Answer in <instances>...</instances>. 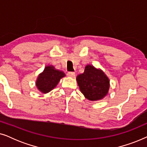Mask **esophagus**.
I'll return each instance as SVG.
<instances>
[{"instance_id":"obj_1","label":"esophagus","mask_w":147,"mask_h":147,"mask_svg":"<svg viewBox=\"0 0 147 147\" xmlns=\"http://www.w3.org/2000/svg\"><path fill=\"white\" fill-rule=\"evenodd\" d=\"M67 76L68 77H70V78H75L76 76V74L74 73V72H68L67 73Z\"/></svg>"}]
</instances>
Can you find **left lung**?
Returning a JSON list of instances; mask_svg holds the SVG:
<instances>
[{
  "instance_id": "8db88e82",
  "label": "left lung",
  "mask_w": 147,
  "mask_h": 147,
  "mask_svg": "<svg viewBox=\"0 0 147 147\" xmlns=\"http://www.w3.org/2000/svg\"><path fill=\"white\" fill-rule=\"evenodd\" d=\"M80 90L91 101L103 99L110 89V80L102 69L93 65H86L84 72L76 77Z\"/></svg>"
}]
</instances>
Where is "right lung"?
Wrapping results in <instances>:
<instances>
[{"label":"right lung","mask_w":147,"mask_h":147,"mask_svg":"<svg viewBox=\"0 0 147 147\" xmlns=\"http://www.w3.org/2000/svg\"><path fill=\"white\" fill-rule=\"evenodd\" d=\"M65 76V74L63 71L56 69L51 65H47L38 76L35 82L36 86L41 93L47 94L54 89L60 80Z\"/></svg>","instance_id":"right-lung-1"}]
</instances>
